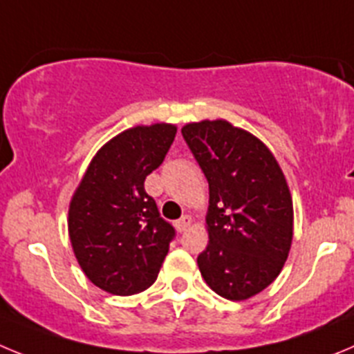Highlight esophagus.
<instances>
[{
    "label": "esophagus",
    "instance_id": "34e87169",
    "mask_svg": "<svg viewBox=\"0 0 354 354\" xmlns=\"http://www.w3.org/2000/svg\"><path fill=\"white\" fill-rule=\"evenodd\" d=\"M190 224H192V216H190V215H183L180 218V221H176V229L180 232H183V231H187V229L190 227Z\"/></svg>",
    "mask_w": 354,
    "mask_h": 354
}]
</instances>
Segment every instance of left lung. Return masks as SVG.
I'll list each match as a JSON object with an SVG mask.
<instances>
[{
  "mask_svg": "<svg viewBox=\"0 0 354 354\" xmlns=\"http://www.w3.org/2000/svg\"><path fill=\"white\" fill-rule=\"evenodd\" d=\"M181 133L209 187L201 275L216 295L247 300L272 284L289 256L288 181L264 142L225 120L187 123Z\"/></svg>",
  "mask_w": 354,
  "mask_h": 354,
  "instance_id": "8db88e82",
  "label": "left lung"
}]
</instances>
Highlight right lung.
I'll return each instance as SVG.
<instances>
[{
	"instance_id": "right-lung-1",
	"label": "right lung",
	"mask_w": 354,
	"mask_h": 354,
	"mask_svg": "<svg viewBox=\"0 0 354 354\" xmlns=\"http://www.w3.org/2000/svg\"><path fill=\"white\" fill-rule=\"evenodd\" d=\"M176 127H133L102 146L68 208V234L79 266L97 288L118 296L153 284L174 227L158 213L145 180L164 162Z\"/></svg>"
}]
</instances>
